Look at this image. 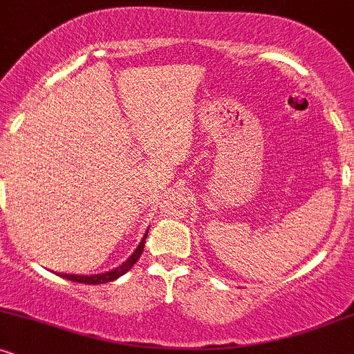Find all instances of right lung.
Here are the masks:
<instances>
[{
  "mask_svg": "<svg viewBox=\"0 0 354 354\" xmlns=\"http://www.w3.org/2000/svg\"><path fill=\"white\" fill-rule=\"evenodd\" d=\"M146 236H148V231L145 233L143 239H141L140 246L136 248V251L129 256L128 259L123 263L121 266H118L116 270H111V271H106V273H100V274H91V276H80V274H64V273H59L61 278L64 279H70V281H76V283H84V284H103V283H109V281H115V279L120 278V276H123L124 273H128L129 270H131L133 265L140 259L141 253H143V248H145V243H146Z\"/></svg>",
  "mask_w": 354,
  "mask_h": 354,
  "instance_id": "1",
  "label": "right lung"
}]
</instances>
